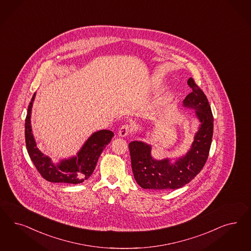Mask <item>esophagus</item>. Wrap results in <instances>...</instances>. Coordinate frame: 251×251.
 I'll return each instance as SVG.
<instances>
[{
  "label": "esophagus",
  "mask_w": 251,
  "mask_h": 251,
  "mask_svg": "<svg viewBox=\"0 0 251 251\" xmlns=\"http://www.w3.org/2000/svg\"><path fill=\"white\" fill-rule=\"evenodd\" d=\"M130 130H131V126H130L129 124H125L120 127L118 134H119L120 137L124 138V137H126V136H127L129 134Z\"/></svg>",
  "instance_id": "esophagus-1"
}]
</instances>
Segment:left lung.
I'll return each mask as SVG.
<instances>
[{
  "label": "left lung",
  "mask_w": 251,
  "mask_h": 251,
  "mask_svg": "<svg viewBox=\"0 0 251 251\" xmlns=\"http://www.w3.org/2000/svg\"><path fill=\"white\" fill-rule=\"evenodd\" d=\"M191 89L184 100L185 107L194 109L201 126L187 153L174 163L169 159L161 161L151 157V147L142 141L130 142L131 165L134 177L142 188L154 190L177 189L188 184L202 170L210 152L213 134V116L208 99L201 88L189 78Z\"/></svg>",
  "instance_id": "left-lung-1"
}]
</instances>
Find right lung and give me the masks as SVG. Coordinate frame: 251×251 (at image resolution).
<instances>
[{
    "instance_id": "1",
    "label": "right lung",
    "mask_w": 251,
    "mask_h": 251,
    "mask_svg": "<svg viewBox=\"0 0 251 251\" xmlns=\"http://www.w3.org/2000/svg\"><path fill=\"white\" fill-rule=\"evenodd\" d=\"M35 96L36 93H34L27 108L25 123V146L31 161L41 176L49 182L80 184L92 175L100 155L113 138V132L110 130H100L93 133L76 156L54 163L37 148L33 137L30 116Z\"/></svg>"
}]
</instances>
